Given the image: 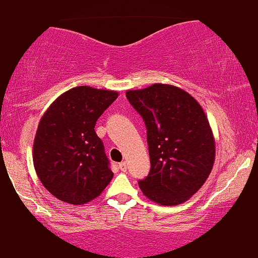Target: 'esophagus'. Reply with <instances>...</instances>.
Wrapping results in <instances>:
<instances>
[{
	"label": "esophagus",
	"mask_w": 258,
	"mask_h": 258,
	"mask_svg": "<svg viewBox=\"0 0 258 258\" xmlns=\"http://www.w3.org/2000/svg\"><path fill=\"white\" fill-rule=\"evenodd\" d=\"M118 168H120L122 172H126V170H127V163H126V162H121V163L118 164Z\"/></svg>",
	"instance_id": "esophagus-1"
}]
</instances>
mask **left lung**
<instances>
[{
    "label": "left lung",
    "mask_w": 258,
    "mask_h": 258,
    "mask_svg": "<svg viewBox=\"0 0 258 258\" xmlns=\"http://www.w3.org/2000/svg\"><path fill=\"white\" fill-rule=\"evenodd\" d=\"M127 100L147 128L151 170L138 181L142 193L159 205L186 202L205 183L215 161V142L199 102L167 84L128 90Z\"/></svg>",
    "instance_id": "8db88e82"
}]
</instances>
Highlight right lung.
<instances>
[{"mask_svg":"<svg viewBox=\"0 0 258 258\" xmlns=\"http://www.w3.org/2000/svg\"><path fill=\"white\" fill-rule=\"evenodd\" d=\"M116 91L77 86L61 94L40 118L33 163L49 193L73 205L91 202L113 177L97 118L117 99Z\"/></svg>","mask_w":258,"mask_h":258,"instance_id":"add662e5","label":"right lung"}]
</instances>
